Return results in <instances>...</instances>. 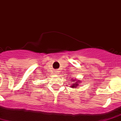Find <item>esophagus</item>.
Wrapping results in <instances>:
<instances>
[{
	"mask_svg": "<svg viewBox=\"0 0 121 121\" xmlns=\"http://www.w3.org/2000/svg\"><path fill=\"white\" fill-rule=\"evenodd\" d=\"M55 73H56V74H58V73H59V71H58V70H56V71H55Z\"/></svg>",
	"mask_w": 121,
	"mask_h": 121,
	"instance_id": "obj_1",
	"label": "esophagus"
}]
</instances>
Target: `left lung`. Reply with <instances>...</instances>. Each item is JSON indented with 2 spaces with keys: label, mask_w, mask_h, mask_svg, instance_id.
<instances>
[{
  "label": "left lung",
  "mask_w": 121,
  "mask_h": 121,
  "mask_svg": "<svg viewBox=\"0 0 121 121\" xmlns=\"http://www.w3.org/2000/svg\"><path fill=\"white\" fill-rule=\"evenodd\" d=\"M76 80V82H75V83H73L72 85H71L70 86H71V88H74V89H75V88H77V87L78 86V85H79V83H80V82L81 81L80 80H76V79H74V78H71V82H75V80Z\"/></svg>",
  "instance_id": "left-lung-1"
}]
</instances>
